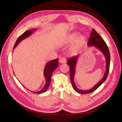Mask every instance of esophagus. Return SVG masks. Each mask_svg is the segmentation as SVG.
I'll use <instances>...</instances> for the list:
<instances>
[{"mask_svg": "<svg viewBox=\"0 0 122 122\" xmlns=\"http://www.w3.org/2000/svg\"><path fill=\"white\" fill-rule=\"evenodd\" d=\"M66 61H66V59L65 57H61L60 59V60H59V62H60L61 64L66 63Z\"/></svg>", "mask_w": 122, "mask_h": 122, "instance_id": "obj_1", "label": "esophagus"}]
</instances>
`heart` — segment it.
<instances>
[{"mask_svg":"<svg viewBox=\"0 0 122 122\" xmlns=\"http://www.w3.org/2000/svg\"><path fill=\"white\" fill-rule=\"evenodd\" d=\"M79 35V33L78 32H73L66 36L64 40L65 44H71L75 42L70 49L71 52L73 54L78 52L86 40V38L84 36H80L78 37Z\"/></svg>","mask_w":122,"mask_h":122,"instance_id":"1","label":"heart"}]
</instances>
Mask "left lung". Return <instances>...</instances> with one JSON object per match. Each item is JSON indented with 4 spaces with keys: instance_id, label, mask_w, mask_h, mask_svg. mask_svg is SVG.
Instances as JSON below:
<instances>
[{
    "instance_id": "8db88e82",
    "label": "left lung",
    "mask_w": 122,
    "mask_h": 122,
    "mask_svg": "<svg viewBox=\"0 0 122 122\" xmlns=\"http://www.w3.org/2000/svg\"><path fill=\"white\" fill-rule=\"evenodd\" d=\"M87 45L88 46H94L99 49L101 52L104 54V56L106 59V70L104 76H103L102 79L100 81L95 85L93 87L88 90H79L77 87L76 84L74 82V76L75 75V69L77 65V61L79 58V55H77L74 56L71 58H69L67 61V64L70 66V79H71V82L73 87L74 90L76 92L81 94H86L92 93L94 92L97 88L99 87V86L101 85L103 82L105 81L108 75L109 70V66H110V56L109 49L107 46L106 43L103 39L101 36H100L98 33L96 31V30L94 28L92 29V31L91 33L90 37L88 40L87 43Z\"/></svg>"
}]
</instances>
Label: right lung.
<instances>
[{
    "label": "right lung",
    "instance_id": "right-lung-1",
    "mask_svg": "<svg viewBox=\"0 0 122 122\" xmlns=\"http://www.w3.org/2000/svg\"><path fill=\"white\" fill-rule=\"evenodd\" d=\"M35 30V29H30V30H26L25 32H24L22 35H21L17 40L14 46L13 50L15 48L18 44H19L21 41H22L23 40L26 39V38H28V36H30ZM58 58H56L55 59V60H53L52 61H51L47 62L45 68H44V75L45 77L46 78V82L45 86H44L42 89L40 91L36 92H34L31 91V92H33V93L36 94H41L45 92L48 90V88L50 84L51 75H52L53 71L58 66Z\"/></svg>",
    "mask_w": 122,
    "mask_h": 122
}]
</instances>
